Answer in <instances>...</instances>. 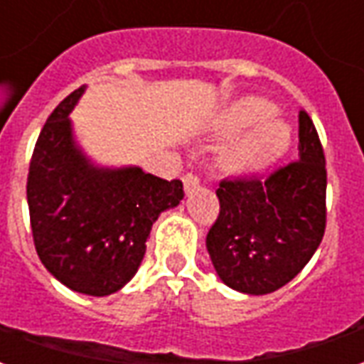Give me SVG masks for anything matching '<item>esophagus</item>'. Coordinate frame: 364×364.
<instances>
[{
	"label": "esophagus",
	"mask_w": 364,
	"mask_h": 364,
	"mask_svg": "<svg viewBox=\"0 0 364 364\" xmlns=\"http://www.w3.org/2000/svg\"><path fill=\"white\" fill-rule=\"evenodd\" d=\"M183 187H185V193H187V195H191V193H195V191L200 187V181H198L197 175L187 173L185 177H183Z\"/></svg>",
	"instance_id": "34e87169"
}]
</instances>
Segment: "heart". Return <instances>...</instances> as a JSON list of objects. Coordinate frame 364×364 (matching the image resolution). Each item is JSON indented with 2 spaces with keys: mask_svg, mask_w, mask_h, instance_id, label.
<instances>
[{
  "mask_svg": "<svg viewBox=\"0 0 364 364\" xmlns=\"http://www.w3.org/2000/svg\"><path fill=\"white\" fill-rule=\"evenodd\" d=\"M216 128L232 138L216 158L222 173L253 177L281 161L292 146V128L274 114V105L263 97L245 95L226 107Z\"/></svg>",
  "mask_w": 364,
  "mask_h": 364,
  "instance_id": "1",
  "label": "heart"
}]
</instances>
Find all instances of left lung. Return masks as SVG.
Instances as JSON below:
<instances>
[{
    "label": "left lung",
    "mask_w": 364,
    "mask_h": 364,
    "mask_svg": "<svg viewBox=\"0 0 364 364\" xmlns=\"http://www.w3.org/2000/svg\"><path fill=\"white\" fill-rule=\"evenodd\" d=\"M298 161L267 179H232L216 189L220 214L206 250L220 281L244 294H269L296 277L326 230V158L308 112L298 114Z\"/></svg>",
    "instance_id": "1"
}]
</instances>
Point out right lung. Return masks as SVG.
<instances>
[{
  "label": "right lung",
  "mask_w": 364,
  "mask_h": 364,
  "mask_svg": "<svg viewBox=\"0 0 364 364\" xmlns=\"http://www.w3.org/2000/svg\"><path fill=\"white\" fill-rule=\"evenodd\" d=\"M83 93L85 85L72 91L41 130L28 167V214L48 273L75 292L109 296L134 277L151 224L185 193L179 179L138 166H97L70 119Z\"/></svg>",
  "instance_id": "1"
}]
</instances>
